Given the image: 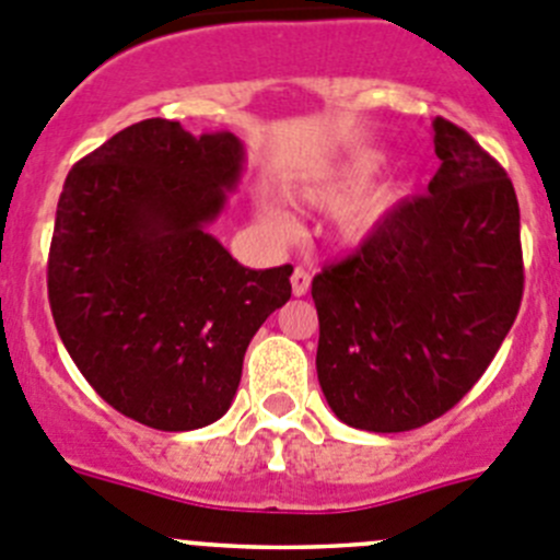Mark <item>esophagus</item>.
<instances>
[{
    "label": "esophagus",
    "instance_id": "34e87169",
    "mask_svg": "<svg viewBox=\"0 0 560 560\" xmlns=\"http://www.w3.org/2000/svg\"><path fill=\"white\" fill-rule=\"evenodd\" d=\"M307 289H311V271L296 266L294 275H291V291H294V296H305Z\"/></svg>",
    "mask_w": 560,
    "mask_h": 560
}]
</instances>
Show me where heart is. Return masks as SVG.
Segmentation results:
<instances>
[{
  "instance_id": "b5f03b06",
  "label": "heart",
  "mask_w": 560,
  "mask_h": 560,
  "mask_svg": "<svg viewBox=\"0 0 560 560\" xmlns=\"http://www.w3.org/2000/svg\"><path fill=\"white\" fill-rule=\"evenodd\" d=\"M385 156L376 151L354 153L332 167L322 170L316 178L300 189L302 203L313 209H341L335 214V236L343 244H363L390 220L398 206L407 200L409 184L401 178H387L374 186H365ZM364 191L360 192L359 189Z\"/></svg>"
}]
</instances>
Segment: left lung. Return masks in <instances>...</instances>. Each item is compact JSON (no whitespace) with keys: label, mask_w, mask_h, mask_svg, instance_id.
Returning <instances> with one entry per match:
<instances>
[{"label":"left lung","mask_w":560,"mask_h":560,"mask_svg":"<svg viewBox=\"0 0 560 560\" xmlns=\"http://www.w3.org/2000/svg\"><path fill=\"white\" fill-rule=\"evenodd\" d=\"M429 195L313 277L318 385L354 429L431 423L481 380L523 302L520 206L505 170L445 117Z\"/></svg>","instance_id":"obj_1"}]
</instances>
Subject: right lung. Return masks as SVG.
Masks as SVG:
<instances>
[{"mask_svg": "<svg viewBox=\"0 0 560 560\" xmlns=\"http://www.w3.org/2000/svg\"><path fill=\"white\" fill-rule=\"evenodd\" d=\"M231 131L151 117L77 162L57 203L49 305L93 390L159 431L214 423L294 266L247 269L209 233L244 170Z\"/></svg>", "mask_w": 560, "mask_h": 560, "instance_id": "obj_1", "label": "right lung"}]
</instances>
